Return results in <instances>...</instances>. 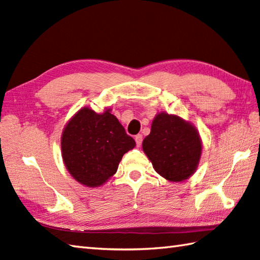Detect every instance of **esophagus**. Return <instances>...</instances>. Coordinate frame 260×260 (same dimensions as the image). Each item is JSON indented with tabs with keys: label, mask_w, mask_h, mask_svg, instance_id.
<instances>
[{
	"label": "esophagus",
	"mask_w": 260,
	"mask_h": 260,
	"mask_svg": "<svg viewBox=\"0 0 260 260\" xmlns=\"http://www.w3.org/2000/svg\"><path fill=\"white\" fill-rule=\"evenodd\" d=\"M142 141H143V136H142L141 134H137V135L135 136L136 145H137V146H141V144H142Z\"/></svg>",
	"instance_id": "obj_1"
}]
</instances>
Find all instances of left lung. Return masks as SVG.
<instances>
[{
	"label": "left lung",
	"mask_w": 260,
	"mask_h": 260,
	"mask_svg": "<svg viewBox=\"0 0 260 260\" xmlns=\"http://www.w3.org/2000/svg\"><path fill=\"white\" fill-rule=\"evenodd\" d=\"M142 147L159 175L170 182H183L199 167L202 140L190 121L162 112L154 117Z\"/></svg>",
	"instance_id": "left-lung-1"
}]
</instances>
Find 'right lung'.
Here are the masks:
<instances>
[{"label": "right lung", "mask_w": 260, "mask_h": 260, "mask_svg": "<svg viewBox=\"0 0 260 260\" xmlns=\"http://www.w3.org/2000/svg\"><path fill=\"white\" fill-rule=\"evenodd\" d=\"M105 108L97 114L82 107L66 124L61 135V155L66 169L80 184L103 185L116 173L125 153L135 147V141Z\"/></svg>", "instance_id": "add662e5"}]
</instances>
